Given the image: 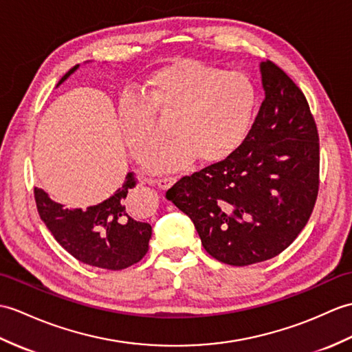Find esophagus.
<instances>
[{"instance_id":"34e87169","label":"esophagus","mask_w":352,"mask_h":352,"mask_svg":"<svg viewBox=\"0 0 352 352\" xmlns=\"http://www.w3.org/2000/svg\"><path fill=\"white\" fill-rule=\"evenodd\" d=\"M154 183H156L160 187V189L166 190V189H169V187L175 183V178H173V177H163V178H157Z\"/></svg>"}]
</instances>
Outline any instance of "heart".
Here are the masks:
<instances>
[{
    "label": "heart",
    "instance_id": "obj_1",
    "mask_svg": "<svg viewBox=\"0 0 352 352\" xmlns=\"http://www.w3.org/2000/svg\"><path fill=\"white\" fill-rule=\"evenodd\" d=\"M145 99L127 96L118 104V126L130 154L146 162L162 141L154 112L170 120L173 142L150 163L156 174L175 173L195 159L214 165L246 141L255 120L258 91L241 72H225L196 60H179L146 78Z\"/></svg>",
    "mask_w": 352,
    "mask_h": 352
}]
</instances>
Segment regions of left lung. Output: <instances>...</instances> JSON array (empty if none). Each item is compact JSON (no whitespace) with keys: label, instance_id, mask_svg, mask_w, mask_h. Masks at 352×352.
I'll use <instances>...</instances> for the list:
<instances>
[{"label":"left lung","instance_id":"8db88e82","mask_svg":"<svg viewBox=\"0 0 352 352\" xmlns=\"http://www.w3.org/2000/svg\"><path fill=\"white\" fill-rule=\"evenodd\" d=\"M259 72L265 97L244 144L166 193L190 217L204 249L236 267L287 249L312 214L320 186V138L305 94L272 61Z\"/></svg>","mask_w":352,"mask_h":352}]
</instances>
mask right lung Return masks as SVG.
I'll return each mask as SVG.
<instances>
[{"mask_svg": "<svg viewBox=\"0 0 352 352\" xmlns=\"http://www.w3.org/2000/svg\"><path fill=\"white\" fill-rule=\"evenodd\" d=\"M79 69H70L56 87ZM136 179L129 173L117 192L108 199L88 208H64L43 189H34L40 219L54 239L73 258L104 270H122L139 263L148 252L151 225L130 214V189Z\"/></svg>", "mask_w": 352, "mask_h": 352, "instance_id": "add662e5", "label": "right lung"}]
</instances>
